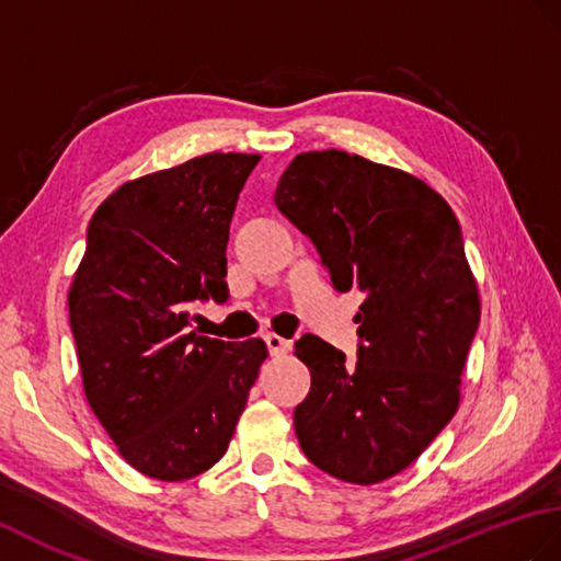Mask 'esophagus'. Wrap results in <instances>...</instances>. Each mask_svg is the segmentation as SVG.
<instances>
[{
    "label": "esophagus",
    "mask_w": 561,
    "mask_h": 561,
    "mask_svg": "<svg viewBox=\"0 0 561 561\" xmlns=\"http://www.w3.org/2000/svg\"><path fill=\"white\" fill-rule=\"evenodd\" d=\"M265 344H267L270 356H284V354H289V348H291V342L282 340V336H277V334H267Z\"/></svg>",
    "instance_id": "esophagus-1"
}]
</instances>
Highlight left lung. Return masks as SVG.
Returning a JSON list of instances; mask_svg holds the SVG:
<instances>
[{
    "label": "left lung",
    "instance_id": "8db88e82",
    "mask_svg": "<svg viewBox=\"0 0 561 561\" xmlns=\"http://www.w3.org/2000/svg\"><path fill=\"white\" fill-rule=\"evenodd\" d=\"M275 205L316 245L334 289L360 296L356 360L316 334L296 342L310 370L298 445L324 473L380 483L459 407L480 322L459 219L421 179L344 150L296 154Z\"/></svg>",
    "mask_w": 561,
    "mask_h": 561
}]
</instances>
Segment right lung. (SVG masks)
<instances>
[{
  "mask_svg": "<svg viewBox=\"0 0 561 561\" xmlns=\"http://www.w3.org/2000/svg\"><path fill=\"white\" fill-rule=\"evenodd\" d=\"M260 154L210 152L128 181L85 233L69 320L90 409L136 471L184 480L217 463L245 409L263 340L191 332L225 304L233 210Z\"/></svg>",
  "mask_w": 561,
  "mask_h": 561,
  "instance_id": "obj_1",
  "label": "right lung"
}]
</instances>
